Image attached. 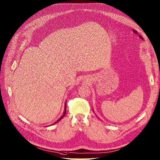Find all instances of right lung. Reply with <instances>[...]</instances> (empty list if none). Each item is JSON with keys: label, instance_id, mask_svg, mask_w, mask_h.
Masks as SVG:
<instances>
[{"label": "right lung", "instance_id": "obj_1", "mask_svg": "<svg viewBox=\"0 0 160 160\" xmlns=\"http://www.w3.org/2000/svg\"><path fill=\"white\" fill-rule=\"evenodd\" d=\"M66 104H67V102H65V110H64V112H63V115L61 116V117H60L59 118V119L57 121V122H55L54 123H57V122H58L59 120H61L62 118H63L65 116V114H66V111H67V107H66ZM54 123H53V124H54Z\"/></svg>", "mask_w": 160, "mask_h": 160}]
</instances>
